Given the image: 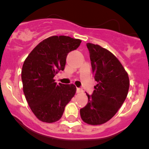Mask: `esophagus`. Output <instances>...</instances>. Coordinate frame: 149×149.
Here are the masks:
<instances>
[{
    "instance_id": "34e87169",
    "label": "esophagus",
    "mask_w": 149,
    "mask_h": 149,
    "mask_svg": "<svg viewBox=\"0 0 149 149\" xmlns=\"http://www.w3.org/2000/svg\"><path fill=\"white\" fill-rule=\"evenodd\" d=\"M76 91H77V93H83V90H82L81 88H77Z\"/></svg>"
}]
</instances>
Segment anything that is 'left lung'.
Listing matches in <instances>:
<instances>
[{"mask_svg": "<svg viewBox=\"0 0 149 149\" xmlns=\"http://www.w3.org/2000/svg\"><path fill=\"white\" fill-rule=\"evenodd\" d=\"M92 69L97 85L88 102L80 109L82 120L93 125L108 122L125 101L129 89L128 73L115 55L97 44L87 43Z\"/></svg>", "mask_w": 149, "mask_h": 149, "instance_id": "obj_1", "label": "left lung"}]
</instances>
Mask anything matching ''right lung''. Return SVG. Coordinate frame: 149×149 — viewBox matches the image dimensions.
<instances>
[{
  "label": "right lung",
  "mask_w": 149,
  "mask_h": 149,
  "mask_svg": "<svg viewBox=\"0 0 149 149\" xmlns=\"http://www.w3.org/2000/svg\"><path fill=\"white\" fill-rule=\"evenodd\" d=\"M80 39L53 36L39 43L23 64V90L31 110L39 120L54 123L76 93V87L55 82L54 77L64 70L69 52L77 49Z\"/></svg>",
  "instance_id": "obj_1"
}]
</instances>
